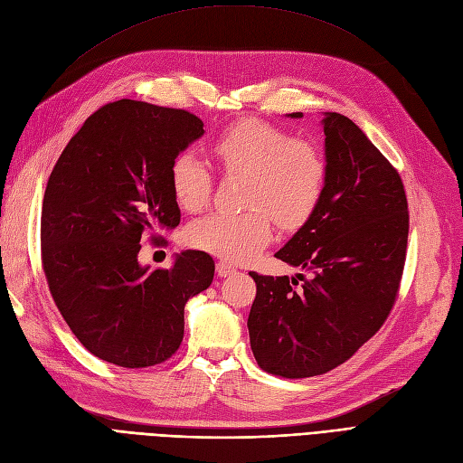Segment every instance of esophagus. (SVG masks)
<instances>
[{
  "instance_id": "esophagus-1",
  "label": "esophagus",
  "mask_w": 463,
  "mask_h": 463,
  "mask_svg": "<svg viewBox=\"0 0 463 463\" xmlns=\"http://www.w3.org/2000/svg\"><path fill=\"white\" fill-rule=\"evenodd\" d=\"M216 272H218V276H220V278H226V276L233 274V272H235V269H233L232 264H228L226 260H220V262L216 264Z\"/></svg>"
}]
</instances>
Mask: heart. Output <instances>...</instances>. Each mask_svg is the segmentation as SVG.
I'll return each mask as SVG.
<instances>
[{
  "mask_svg": "<svg viewBox=\"0 0 463 463\" xmlns=\"http://www.w3.org/2000/svg\"><path fill=\"white\" fill-rule=\"evenodd\" d=\"M226 174L247 175L241 214L213 213L191 223L193 247L241 262L270 243L274 218L296 228L309 218L325 194L328 165L322 150L282 128L247 118L223 129L210 145ZM170 185L187 213L201 210L213 193V174L191 150L179 152L170 165Z\"/></svg>",
  "mask_w": 463,
  "mask_h": 463,
  "instance_id": "b5f03b06",
  "label": "heart"
}]
</instances>
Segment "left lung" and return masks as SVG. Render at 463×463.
<instances>
[{"label": "left lung", "mask_w": 463, "mask_h": 463, "mask_svg": "<svg viewBox=\"0 0 463 463\" xmlns=\"http://www.w3.org/2000/svg\"><path fill=\"white\" fill-rule=\"evenodd\" d=\"M301 118V111L289 114ZM325 194L276 259L311 278L250 272V349L266 373L325 374L381 330L396 303L408 253L410 210L398 170L357 125L326 111Z\"/></svg>", "instance_id": "obj_1"}]
</instances>
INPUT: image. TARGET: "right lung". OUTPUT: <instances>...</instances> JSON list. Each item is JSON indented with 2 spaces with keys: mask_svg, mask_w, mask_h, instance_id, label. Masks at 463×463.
<instances>
[{
  "mask_svg": "<svg viewBox=\"0 0 463 463\" xmlns=\"http://www.w3.org/2000/svg\"><path fill=\"white\" fill-rule=\"evenodd\" d=\"M203 125L187 109L123 98L94 111L50 174L40 218L50 293L77 340L114 365L170 359L185 303L213 284L204 250H184L172 269L137 260L148 233L158 241V230L179 226L170 165Z\"/></svg>",
  "mask_w": 463,
  "mask_h": 463,
  "instance_id": "right-lung-1",
  "label": "right lung"
}]
</instances>
